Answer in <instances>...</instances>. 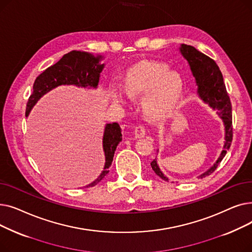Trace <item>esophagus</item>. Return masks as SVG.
Segmentation results:
<instances>
[{"mask_svg": "<svg viewBox=\"0 0 252 252\" xmlns=\"http://www.w3.org/2000/svg\"><path fill=\"white\" fill-rule=\"evenodd\" d=\"M146 126H145L144 125H140L136 127L135 129V136L136 138H143L145 137V135H146Z\"/></svg>", "mask_w": 252, "mask_h": 252, "instance_id": "34e87169", "label": "esophagus"}]
</instances>
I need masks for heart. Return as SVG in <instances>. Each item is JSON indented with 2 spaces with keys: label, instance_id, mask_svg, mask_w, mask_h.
<instances>
[{
  "label": "heart",
  "instance_id": "obj_1",
  "mask_svg": "<svg viewBox=\"0 0 252 252\" xmlns=\"http://www.w3.org/2000/svg\"><path fill=\"white\" fill-rule=\"evenodd\" d=\"M183 79L167 65L159 62H144L128 69L124 77V90L129 97H140L145 115L158 119L169 115L181 97ZM112 100L124 104L121 93L115 92Z\"/></svg>",
  "mask_w": 252,
  "mask_h": 252
}]
</instances>
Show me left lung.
<instances>
[{"mask_svg":"<svg viewBox=\"0 0 252 252\" xmlns=\"http://www.w3.org/2000/svg\"><path fill=\"white\" fill-rule=\"evenodd\" d=\"M180 51L184 58L188 61L191 71L196 79L198 95L205 103H208L211 108L218 110V114L220 116L224 125V144L222 151L216 163L204 174L199 176L200 179H203L214 173L231 147L233 140L232 105L226 86L223 83L222 74L216 61L189 45L183 44ZM150 164L158 177H160L164 181H168V179L162 174L159 166L157 165L156 159H154Z\"/></svg>","mask_w":252,"mask_h":252,"instance_id":"1","label":"left lung"}]
</instances>
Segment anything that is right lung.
Segmentation results:
<instances>
[{"label":"right lung","mask_w":252,"mask_h":252,"mask_svg":"<svg viewBox=\"0 0 252 252\" xmlns=\"http://www.w3.org/2000/svg\"><path fill=\"white\" fill-rule=\"evenodd\" d=\"M102 56L95 57L87 52L71 51L65 54L57 63L50 66L39 74L34 81L32 94L26 105L25 116L28 117L34 104L48 92L61 85H74L82 88H97L100 73L104 64H100ZM122 128L117 123L107 124L103 136V149L105 152V166L101 175L88 187L97 185L109 173L114 152L122 141Z\"/></svg>","instance_id":"add662e5"}]
</instances>
